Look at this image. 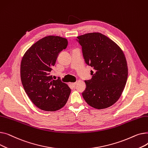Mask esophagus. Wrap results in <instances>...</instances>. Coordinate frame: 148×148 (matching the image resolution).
<instances>
[{
    "instance_id": "1",
    "label": "esophagus",
    "mask_w": 148,
    "mask_h": 148,
    "mask_svg": "<svg viewBox=\"0 0 148 148\" xmlns=\"http://www.w3.org/2000/svg\"><path fill=\"white\" fill-rule=\"evenodd\" d=\"M71 85H72V86H73V87H75L76 84H77V83H76V82H74V83H71Z\"/></svg>"
}]
</instances>
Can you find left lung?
<instances>
[{
  "label": "left lung",
  "instance_id": "left-lung-1",
  "mask_svg": "<svg viewBox=\"0 0 148 148\" xmlns=\"http://www.w3.org/2000/svg\"><path fill=\"white\" fill-rule=\"evenodd\" d=\"M86 63L94 68L89 80H85L83 98L90 106L104 109L121 97L128 78L127 59L120 47L99 32L77 36Z\"/></svg>",
  "mask_w": 148,
  "mask_h": 148
}]
</instances>
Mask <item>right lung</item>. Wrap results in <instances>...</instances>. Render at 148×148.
Instances as JSON below:
<instances>
[{"label":"right lung","mask_w":148,"mask_h":148,"mask_svg":"<svg viewBox=\"0 0 148 148\" xmlns=\"http://www.w3.org/2000/svg\"><path fill=\"white\" fill-rule=\"evenodd\" d=\"M67 45L65 38L47 36L31 46L21 59L23 86L31 101L42 110L60 109L66 104L71 93L67 84L59 79L53 80L50 75L59 53Z\"/></svg>","instance_id":"right-lung-1"}]
</instances>
